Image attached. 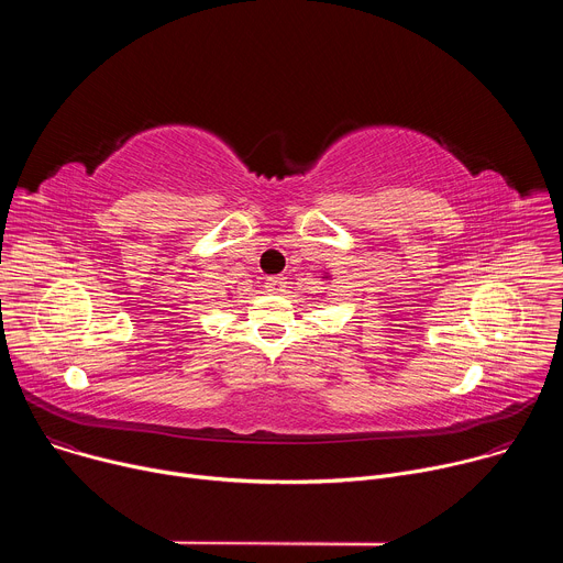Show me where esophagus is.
Instances as JSON below:
<instances>
[{
	"label": "esophagus",
	"mask_w": 563,
	"mask_h": 563,
	"mask_svg": "<svg viewBox=\"0 0 563 563\" xmlns=\"http://www.w3.org/2000/svg\"><path fill=\"white\" fill-rule=\"evenodd\" d=\"M265 287H267V291H272V294H280V291H285L287 280H285L283 276H272V278H267Z\"/></svg>",
	"instance_id": "esophagus-1"
}]
</instances>
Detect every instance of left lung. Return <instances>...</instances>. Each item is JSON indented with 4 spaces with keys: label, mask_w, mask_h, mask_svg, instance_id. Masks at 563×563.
<instances>
[{
    "label": "left lung",
    "mask_w": 563,
    "mask_h": 563,
    "mask_svg": "<svg viewBox=\"0 0 563 563\" xmlns=\"http://www.w3.org/2000/svg\"><path fill=\"white\" fill-rule=\"evenodd\" d=\"M323 278H325V280H332V276H330V274H325V276H323Z\"/></svg>",
    "instance_id": "1"
}]
</instances>
